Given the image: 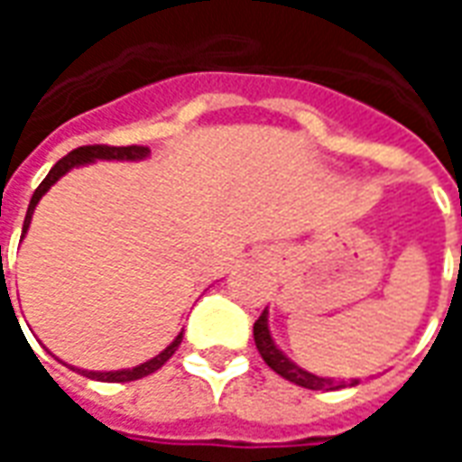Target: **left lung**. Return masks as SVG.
Returning <instances> with one entry per match:
<instances>
[{
	"label": "left lung",
	"mask_w": 462,
	"mask_h": 462,
	"mask_svg": "<svg viewBox=\"0 0 462 462\" xmlns=\"http://www.w3.org/2000/svg\"><path fill=\"white\" fill-rule=\"evenodd\" d=\"M254 344H257V351H260V356L264 358V364L274 371V374H280L282 378H287L291 383H297V386L311 388V391H337V388L344 386H354L358 381H331V378H321L314 376L310 371H304L300 368L294 361L282 354L280 348L274 346V341L270 337V329H267V310L262 311L260 319L254 321Z\"/></svg>",
	"instance_id": "8db88e82"
}]
</instances>
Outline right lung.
Returning <instances> with one entry per match:
<instances>
[{
	"mask_svg": "<svg viewBox=\"0 0 462 462\" xmlns=\"http://www.w3.org/2000/svg\"><path fill=\"white\" fill-rule=\"evenodd\" d=\"M148 148L145 145H81V148H76V151H71L69 155H64L61 161L56 162L54 168L49 171V175H46L44 180H42V185L36 188L34 195H32V202H29V210H26V217H24V227H22V237L26 235V227H29V222H32V215H34V208L36 202L42 200V195H44L51 185H54L64 172H69L74 165H84V162H91L96 161V158H106V161H141V158H145L148 155ZM182 341V334H178L175 337V341H172L171 346L165 348V351H161L158 356L151 358V361H145V364H141V366L135 368H123V371H81V368H76L79 374H84V376L88 378H96V381H108V383H125V381H138V378L148 376V374H152V371H158V368L168 361V358L178 351V346H180Z\"/></svg>",
	"mask_w": 462,
	"mask_h": 462,
	"instance_id": "add662e5",
	"label": "right lung"
}]
</instances>
